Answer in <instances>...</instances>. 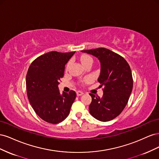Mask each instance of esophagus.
Instances as JSON below:
<instances>
[{
  "label": "esophagus",
  "instance_id": "esophagus-1",
  "mask_svg": "<svg viewBox=\"0 0 159 159\" xmlns=\"http://www.w3.org/2000/svg\"><path fill=\"white\" fill-rule=\"evenodd\" d=\"M76 93H77V95H78V96H80V95L84 94V93L82 92V91H78L76 92Z\"/></svg>",
  "mask_w": 159,
  "mask_h": 159
}]
</instances>
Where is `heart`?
<instances>
[{
    "label": "heart",
    "mask_w": 159,
    "mask_h": 159,
    "mask_svg": "<svg viewBox=\"0 0 159 159\" xmlns=\"http://www.w3.org/2000/svg\"><path fill=\"white\" fill-rule=\"evenodd\" d=\"M81 62H82V64H84L86 63V62H88V61L92 62L93 60H92V57H91V56H88V55H84L81 57ZM69 65H70V62L68 64V65H67V67H68ZM89 80H86V81H88Z\"/></svg>",
    "instance_id": "b5f03b06"
}]
</instances>
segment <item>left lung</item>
Instances as JSON below:
<instances>
[{
    "mask_svg": "<svg viewBox=\"0 0 159 159\" xmlns=\"http://www.w3.org/2000/svg\"><path fill=\"white\" fill-rule=\"evenodd\" d=\"M98 57L101 64L98 81L103 86V97L89 93L91 103L89 113L101 121L117 117L125 107L133 89L131 68L122 56L104 48L82 50Z\"/></svg>",
    "mask_w": 159,
    "mask_h": 159,
    "instance_id": "1",
    "label": "left lung"
}]
</instances>
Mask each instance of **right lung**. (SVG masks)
I'll use <instances>...</instances> for the list:
<instances>
[{
    "label": "right lung",
    "instance_id": "1",
    "mask_svg": "<svg viewBox=\"0 0 159 159\" xmlns=\"http://www.w3.org/2000/svg\"><path fill=\"white\" fill-rule=\"evenodd\" d=\"M75 52H48L34 60L28 70V100L36 113L48 123L57 124L64 121L76 98L73 90L60 94L57 86L64 77L65 65Z\"/></svg>",
    "mask_w": 159,
    "mask_h": 159
}]
</instances>
